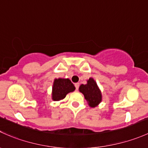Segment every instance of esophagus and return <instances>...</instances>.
<instances>
[{"label":"esophagus","mask_w":148,"mask_h":148,"mask_svg":"<svg viewBox=\"0 0 148 148\" xmlns=\"http://www.w3.org/2000/svg\"><path fill=\"white\" fill-rule=\"evenodd\" d=\"M79 85H80V84H79L78 83H75V88H76V90H78Z\"/></svg>","instance_id":"esophagus-1"}]
</instances>
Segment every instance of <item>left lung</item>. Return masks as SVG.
Segmentation results:
<instances>
[{
	"label": "left lung",
	"mask_w": 148,
	"mask_h": 148,
	"mask_svg": "<svg viewBox=\"0 0 148 148\" xmlns=\"http://www.w3.org/2000/svg\"><path fill=\"white\" fill-rule=\"evenodd\" d=\"M79 91L83 94L90 107L95 108L101 103L103 98L102 92L92 77H90L87 80V84L80 85Z\"/></svg>",
	"instance_id": "1"
}]
</instances>
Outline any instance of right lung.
Segmentation results:
<instances>
[{
  "mask_svg": "<svg viewBox=\"0 0 148 148\" xmlns=\"http://www.w3.org/2000/svg\"><path fill=\"white\" fill-rule=\"evenodd\" d=\"M75 90L74 85L68 78H56L52 88V100L59 101L63 100L69 92Z\"/></svg>",
  "mask_w": 148,
  "mask_h": 148,
  "instance_id": "1",
  "label": "right lung"
}]
</instances>
